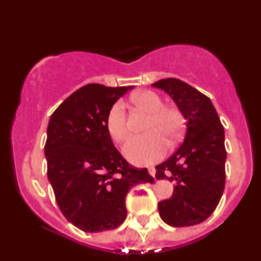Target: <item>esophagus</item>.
<instances>
[{
	"label": "esophagus",
	"instance_id": "esophagus-1",
	"mask_svg": "<svg viewBox=\"0 0 261 261\" xmlns=\"http://www.w3.org/2000/svg\"><path fill=\"white\" fill-rule=\"evenodd\" d=\"M149 174H150L152 177H154V175H156V169H154V167L149 168Z\"/></svg>",
	"mask_w": 261,
	"mask_h": 261
}]
</instances>
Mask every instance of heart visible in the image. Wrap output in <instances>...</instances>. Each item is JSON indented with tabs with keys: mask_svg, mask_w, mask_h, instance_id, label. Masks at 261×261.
Masks as SVG:
<instances>
[{
	"mask_svg": "<svg viewBox=\"0 0 261 261\" xmlns=\"http://www.w3.org/2000/svg\"><path fill=\"white\" fill-rule=\"evenodd\" d=\"M131 101L136 107L149 113L145 126L146 135L131 138L123 148L125 157L138 166L156 163L166 151V139L176 143L184 130V116L175 107H165L164 99L156 92L143 91L132 95ZM105 126L110 137L115 142H123L129 136L125 105L115 102L110 108L105 119Z\"/></svg>",
	"mask_w": 261,
	"mask_h": 261,
	"instance_id": "obj_1",
	"label": "heart"
}]
</instances>
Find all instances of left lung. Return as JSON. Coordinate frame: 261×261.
Returning a JSON list of instances; mask_svg holds the SVG:
<instances>
[{
  "instance_id": "left-lung-1",
  "label": "left lung",
  "mask_w": 261,
  "mask_h": 261,
  "mask_svg": "<svg viewBox=\"0 0 261 261\" xmlns=\"http://www.w3.org/2000/svg\"><path fill=\"white\" fill-rule=\"evenodd\" d=\"M174 99L186 119V135L176 152L156 166V178L175 184L173 196L158 203L164 222L180 228L203 222L218 206L225 186L224 129L211 99L177 79L151 85Z\"/></svg>"
}]
</instances>
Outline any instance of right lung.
Listing matches in <instances>:
<instances>
[{
  "label": "right lung",
  "instance_id": "1",
  "mask_svg": "<svg viewBox=\"0 0 261 261\" xmlns=\"http://www.w3.org/2000/svg\"><path fill=\"white\" fill-rule=\"evenodd\" d=\"M131 88L87 84L49 120L48 179L65 218L84 232L118 228L126 218L129 191L154 181L147 168H135L122 157L105 126L110 108Z\"/></svg>",
  "mask_w": 261,
  "mask_h": 261
}]
</instances>
